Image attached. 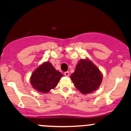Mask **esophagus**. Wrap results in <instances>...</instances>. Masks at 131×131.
<instances>
[{
	"instance_id": "esophagus-1",
	"label": "esophagus",
	"mask_w": 131,
	"mask_h": 131,
	"mask_svg": "<svg viewBox=\"0 0 131 131\" xmlns=\"http://www.w3.org/2000/svg\"><path fill=\"white\" fill-rule=\"evenodd\" d=\"M64 75H65V76H67V77H68L70 75V73H69V72H64Z\"/></svg>"
}]
</instances>
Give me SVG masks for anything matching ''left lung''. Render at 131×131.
<instances>
[{
    "label": "left lung",
    "mask_w": 131,
    "mask_h": 131,
    "mask_svg": "<svg viewBox=\"0 0 131 131\" xmlns=\"http://www.w3.org/2000/svg\"><path fill=\"white\" fill-rule=\"evenodd\" d=\"M70 78L77 89L82 94H89L96 90L102 81L100 70L88 59L80 61Z\"/></svg>",
    "instance_id": "left-lung-1"
}]
</instances>
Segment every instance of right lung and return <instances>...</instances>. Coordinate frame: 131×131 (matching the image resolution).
Masks as SVG:
<instances>
[{
	"mask_svg": "<svg viewBox=\"0 0 131 131\" xmlns=\"http://www.w3.org/2000/svg\"><path fill=\"white\" fill-rule=\"evenodd\" d=\"M63 74L56 70L51 63L46 62L38 67L31 75V84L37 91L47 93L56 88Z\"/></svg>",
	"mask_w": 131,
	"mask_h": 131,
	"instance_id": "obj_1",
	"label": "right lung"
}]
</instances>
